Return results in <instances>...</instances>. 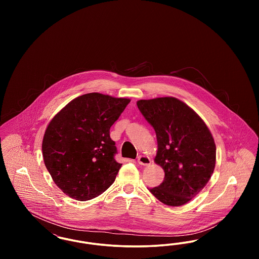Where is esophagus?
I'll list each match as a JSON object with an SVG mask.
<instances>
[{
	"mask_svg": "<svg viewBox=\"0 0 259 259\" xmlns=\"http://www.w3.org/2000/svg\"><path fill=\"white\" fill-rule=\"evenodd\" d=\"M138 163L140 164V165H144V166H148V165H150V163H151V159L147 156V155H140L139 157H138Z\"/></svg>",
	"mask_w": 259,
	"mask_h": 259,
	"instance_id": "34e87169",
	"label": "esophagus"
}]
</instances>
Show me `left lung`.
<instances>
[{
    "label": "left lung",
    "instance_id": "obj_1",
    "mask_svg": "<svg viewBox=\"0 0 259 259\" xmlns=\"http://www.w3.org/2000/svg\"><path fill=\"white\" fill-rule=\"evenodd\" d=\"M156 134L154 162L165 172L164 181L149 191L163 204L185 205L206 186L215 166L217 148L203 119L175 97L137 102Z\"/></svg>",
    "mask_w": 259,
    "mask_h": 259
}]
</instances>
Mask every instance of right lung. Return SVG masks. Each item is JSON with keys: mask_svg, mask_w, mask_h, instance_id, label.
<instances>
[{"mask_svg": "<svg viewBox=\"0 0 259 259\" xmlns=\"http://www.w3.org/2000/svg\"><path fill=\"white\" fill-rule=\"evenodd\" d=\"M130 99L88 93L71 101L50 121L42 140L48 171L62 191L77 201L97 197L121 168L110 129Z\"/></svg>", "mask_w": 259, "mask_h": 259, "instance_id": "1", "label": "right lung"}]
</instances>
